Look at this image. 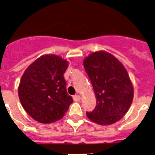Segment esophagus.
<instances>
[{
	"mask_svg": "<svg viewBox=\"0 0 155 155\" xmlns=\"http://www.w3.org/2000/svg\"><path fill=\"white\" fill-rule=\"evenodd\" d=\"M81 100V97L80 96H79V95H75V96H73V100L76 102L77 101H79V100Z\"/></svg>",
	"mask_w": 155,
	"mask_h": 155,
	"instance_id": "esophagus-1",
	"label": "esophagus"
}]
</instances>
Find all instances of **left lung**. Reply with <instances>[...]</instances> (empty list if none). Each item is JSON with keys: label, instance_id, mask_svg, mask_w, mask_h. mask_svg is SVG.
<instances>
[{"label": "left lung", "instance_id": "obj_1", "mask_svg": "<svg viewBox=\"0 0 155 155\" xmlns=\"http://www.w3.org/2000/svg\"><path fill=\"white\" fill-rule=\"evenodd\" d=\"M83 65L93 85L97 106L87 112L90 120L100 125H110L125 115L131 105L134 88L123 64L107 51L90 54Z\"/></svg>", "mask_w": 155, "mask_h": 155}]
</instances>
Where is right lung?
<instances>
[{"label": "right lung", "instance_id": "obj_1", "mask_svg": "<svg viewBox=\"0 0 155 155\" xmlns=\"http://www.w3.org/2000/svg\"><path fill=\"white\" fill-rule=\"evenodd\" d=\"M68 64L60 56L45 55L24 72L18 97L25 110L38 122L50 124L60 120L72 103L63 76Z\"/></svg>", "mask_w": 155, "mask_h": 155}]
</instances>
